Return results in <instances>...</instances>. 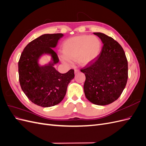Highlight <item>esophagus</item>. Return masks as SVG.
<instances>
[{
	"label": "esophagus",
	"instance_id": "obj_1",
	"mask_svg": "<svg viewBox=\"0 0 146 146\" xmlns=\"http://www.w3.org/2000/svg\"><path fill=\"white\" fill-rule=\"evenodd\" d=\"M79 72H80V70H79V69H75V70H74V72H75V74H77V73H78Z\"/></svg>",
	"mask_w": 146,
	"mask_h": 146
}]
</instances>
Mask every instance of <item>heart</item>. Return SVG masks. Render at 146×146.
Segmentation results:
<instances>
[{"mask_svg": "<svg viewBox=\"0 0 146 146\" xmlns=\"http://www.w3.org/2000/svg\"><path fill=\"white\" fill-rule=\"evenodd\" d=\"M100 42L94 36L80 35L70 38L63 44V54L61 60L65 64H70L72 60L78 59L83 65L92 62L100 54Z\"/></svg>", "mask_w": 146, "mask_h": 146, "instance_id": "obj_1", "label": "heart"}]
</instances>
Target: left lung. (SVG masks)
<instances>
[{
    "instance_id": "left-lung-1",
    "label": "left lung",
    "mask_w": 146,
    "mask_h": 146,
    "mask_svg": "<svg viewBox=\"0 0 146 146\" xmlns=\"http://www.w3.org/2000/svg\"><path fill=\"white\" fill-rule=\"evenodd\" d=\"M103 47L94 63L81 69L85 74L84 92L86 99L98 105H106L116 100L126 86L128 62L121 46L102 33H94Z\"/></svg>"
}]
</instances>
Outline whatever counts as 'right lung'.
I'll return each mask as SVG.
<instances>
[{
    "label": "right lung",
    "instance_id": "add662e5",
    "mask_svg": "<svg viewBox=\"0 0 146 146\" xmlns=\"http://www.w3.org/2000/svg\"><path fill=\"white\" fill-rule=\"evenodd\" d=\"M62 33L44 34L26 46L18 63L21 87L28 99L42 107H50L64 99L70 82L74 77V70L61 74L54 66L59 59L53 50L56 47ZM51 56L49 62L41 65L39 60L44 55Z\"/></svg>",
    "mask_w": 146,
    "mask_h": 146
}]
</instances>
